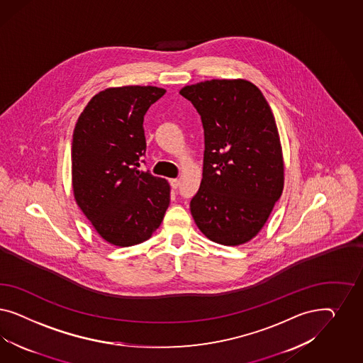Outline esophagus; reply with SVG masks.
Listing matches in <instances>:
<instances>
[{
  "instance_id": "esophagus-1",
  "label": "esophagus",
  "mask_w": 363,
  "mask_h": 363,
  "mask_svg": "<svg viewBox=\"0 0 363 363\" xmlns=\"http://www.w3.org/2000/svg\"><path fill=\"white\" fill-rule=\"evenodd\" d=\"M170 186H172V189H178V186H179V181H178L177 178L170 179Z\"/></svg>"
}]
</instances>
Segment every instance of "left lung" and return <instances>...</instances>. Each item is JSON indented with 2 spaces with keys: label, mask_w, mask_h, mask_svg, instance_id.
<instances>
[{
  "label": "left lung",
  "mask_w": 363,
  "mask_h": 363,
  "mask_svg": "<svg viewBox=\"0 0 363 363\" xmlns=\"http://www.w3.org/2000/svg\"><path fill=\"white\" fill-rule=\"evenodd\" d=\"M205 133L203 173L190 211L210 241L238 246L264 228L285 182L274 116L250 81L210 79L179 90Z\"/></svg>",
  "instance_id": "obj_1"
}]
</instances>
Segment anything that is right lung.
I'll return each instance as SVG.
<instances>
[{"label":"right lung","instance_id":"1","mask_svg":"<svg viewBox=\"0 0 363 363\" xmlns=\"http://www.w3.org/2000/svg\"><path fill=\"white\" fill-rule=\"evenodd\" d=\"M165 93L140 85L105 89L78 117L72 143L74 199L114 246L147 241L169 208V182L140 170L146 150L143 116Z\"/></svg>","mask_w":363,"mask_h":363}]
</instances>
